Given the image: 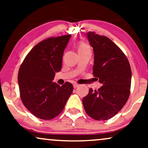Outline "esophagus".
<instances>
[{
    "label": "esophagus",
    "instance_id": "34e87169",
    "mask_svg": "<svg viewBox=\"0 0 148 148\" xmlns=\"http://www.w3.org/2000/svg\"><path fill=\"white\" fill-rule=\"evenodd\" d=\"M78 86H79V84H73V87H74V88H77Z\"/></svg>",
    "mask_w": 148,
    "mask_h": 148
}]
</instances>
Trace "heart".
<instances>
[{"mask_svg": "<svg viewBox=\"0 0 148 148\" xmlns=\"http://www.w3.org/2000/svg\"><path fill=\"white\" fill-rule=\"evenodd\" d=\"M88 49H90L89 46H88L86 43H84V42H80V43L78 44V45H77L78 52H80V51H83L85 50H88Z\"/></svg>", "mask_w": 148, "mask_h": 148, "instance_id": "1", "label": "heart"}]
</instances>
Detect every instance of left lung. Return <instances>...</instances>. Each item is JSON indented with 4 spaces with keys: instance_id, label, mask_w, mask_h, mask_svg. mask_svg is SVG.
Listing matches in <instances>:
<instances>
[{
    "instance_id": "8db88e82",
    "label": "left lung",
    "mask_w": 148,
    "mask_h": 148,
    "mask_svg": "<svg viewBox=\"0 0 148 148\" xmlns=\"http://www.w3.org/2000/svg\"><path fill=\"white\" fill-rule=\"evenodd\" d=\"M94 51L93 75L103 84L98 90L90 88L83 98L84 109L96 120H107L120 112L127 102L131 84V69L127 58L110 39L88 32Z\"/></svg>"
}]
</instances>
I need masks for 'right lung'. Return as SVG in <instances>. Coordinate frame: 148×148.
<instances>
[{
    "instance_id": "add662e5",
    "label": "right lung",
    "mask_w": 148,
    "mask_h": 148,
    "mask_svg": "<svg viewBox=\"0 0 148 148\" xmlns=\"http://www.w3.org/2000/svg\"><path fill=\"white\" fill-rule=\"evenodd\" d=\"M71 34L50 37L34 46L21 64L18 80L23 104L36 118L51 120L62 112L73 86L53 82L62 68V56Z\"/></svg>"
}]
</instances>
